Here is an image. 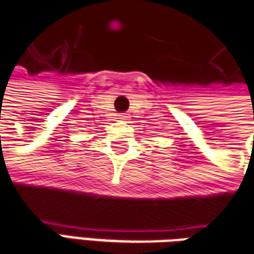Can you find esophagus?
<instances>
[{"mask_svg": "<svg viewBox=\"0 0 254 254\" xmlns=\"http://www.w3.org/2000/svg\"><path fill=\"white\" fill-rule=\"evenodd\" d=\"M119 117H121V119H125V118H127V117H125V114H121Z\"/></svg>", "mask_w": 254, "mask_h": 254, "instance_id": "1", "label": "esophagus"}]
</instances>
